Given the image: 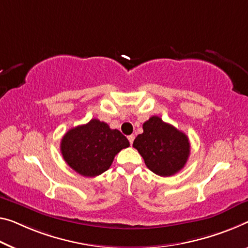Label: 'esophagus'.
Here are the masks:
<instances>
[{"label":"esophagus","instance_id":"esophagus-1","mask_svg":"<svg viewBox=\"0 0 248 248\" xmlns=\"http://www.w3.org/2000/svg\"><path fill=\"white\" fill-rule=\"evenodd\" d=\"M127 139H128V140H129V144H131V145H132L133 142H134V139H135V136H134V135H129V136L127 137Z\"/></svg>","mask_w":248,"mask_h":248}]
</instances>
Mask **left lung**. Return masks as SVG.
I'll return each mask as SVG.
<instances>
[{
  "mask_svg": "<svg viewBox=\"0 0 248 248\" xmlns=\"http://www.w3.org/2000/svg\"><path fill=\"white\" fill-rule=\"evenodd\" d=\"M148 170L159 176H172L185 166L190 144L188 137L161 117L152 116L143 124V133L133 143Z\"/></svg>",
  "mask_w": 248,
  "mask_h": 248,
  "instance_id": "left-lung-1",
  "label": "left lung"
}]
</instances>
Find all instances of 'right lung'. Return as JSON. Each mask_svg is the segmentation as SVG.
Masks as SVG:
<instances>
[{
    "label": "right lung",
    "mask_w": 248,
    "mask_h": 248,
    "mask_svg": "<svg viewBox=\"0 0 248 248\" xmlns=\"http://www.w3.org/2000/svg\"><path fill=\"white\" fill-rule=\"evenodd\" d=\"M128 146V140L119 129L109 128L104 122L93 119L71 128L63 136L61 153L75 172L94 177L108 170L115 155Z\"/></svg>",
    "instance_id": "1"
}]
</instances>
